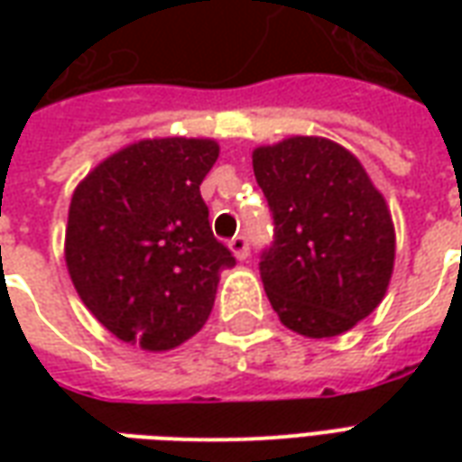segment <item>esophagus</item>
Instances as JSON below:
<instances>
[{
  "mask_svg": "<svg viewBox=\"0 0 462 462\" xmlns=\"http://www.w3.org/2000/svg\"><path fill=\"white\" fill-rule=\"evenodd\" d=\"M230 252L235 254V260H247V254H250V245H247V240L245 237H235V240H230Z\"/></svg>",
  "mask_w": 462,
  "mask_h": 462,
  "instance_id": "esophagus-1",
  "label": "esophagus"
}]
</instances>
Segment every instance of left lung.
Returning <instances> with one entry per match:
<instances>
[{
    "label": "left lung",
    "mask_w": 462,
    "mask_h": 462,
    "mask_svg": "<svg viewBox=\"0 0 462 462\" xmlns=\"http://www.w3.org/2000/svg\"><path fill=\"white\" fill-rule=\"evenodd\" d=\"M252 168L274 215V247L260 262L272 310L307 339L354 329L393 274L386 198L354 152L321 135L257 145Z\"/></svg>",
    "instance_id": "left-lung-1"
}]
</instances>
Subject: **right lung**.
I'll return each instance as SVG.
<instances>
[{"label": "right lung", "mask_w": 462, "mask_h": 462, "mask_svg": "<svg viewBox=\"0 0 462 462\" xmlns=\"http://www.w3.org/2000/svg\"><path fill=\"white\" fill-rule=\"evenodd\" d=\"M220 155L212 138H143L76 185L64 260L86 310L125 344L171 351L210 317L220 272L200 182Z\"/></svg>", "instance_id": "add662e5"}]
</instances>
